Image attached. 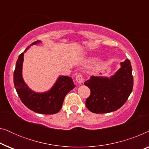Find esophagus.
<instances>
[{
	"instance_id": "34e87169",
	"label": "esophagus",
	"mask_w": 149,
	"mask_h": 149,
	"mask_svg": "<svg viewBox=\"0 0 149 149\" xmlns=\"http://www.w3.org/2000/svg\"><path fill=\"white\" fill-rule=\"evenodd\" d=\"M76 81L77 83H79V84H82L83 81V76L81 74H78L77 75L76 77Z\"/></svg>"
}]
</instances>
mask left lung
Instances as JSON below:
<instances>
[{
	"instance_id": "obj_1",
	"label": "left lung",
	"mask_w": 149,
	"mask_h": 149,
	"mask_svg": "<svg viewBox=\"0 0 149 149\" xmlns=\"http://www.w3.org/2000/svg\"><path fill=\"white\" fill-rule=\"evenodd\" d=\"M120 68L111 77L91 76L84 83L91 93L85 102L86 107L93 113L115 111L123 106L133 89L132 68L129 60L120 63Z\"/></svg>"
}]
</instances>
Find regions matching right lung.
Masks as SVG:
<instances>
[{"label":"right lung","mask_w":149,"mask_h":149,"mask_svg":"<svg viewBox=\"0 0 149 149\" xmlns=\"http://www.w3.org/2000/svg\"><path fill=\"white\" fill-rule=\"evenodd\" d=\"M41 42L37 40L30 45ZM29 47L18 57L13 73V82L16 91L24 105L35 113L52 115L60 111L64 97L69 91L75 87L72 79L70 77L60 76L52 88L46 92L37 93L32 91L24 82L22 77L24 55Z\"/></svg>","instance_id":"1"}]
</instances>
